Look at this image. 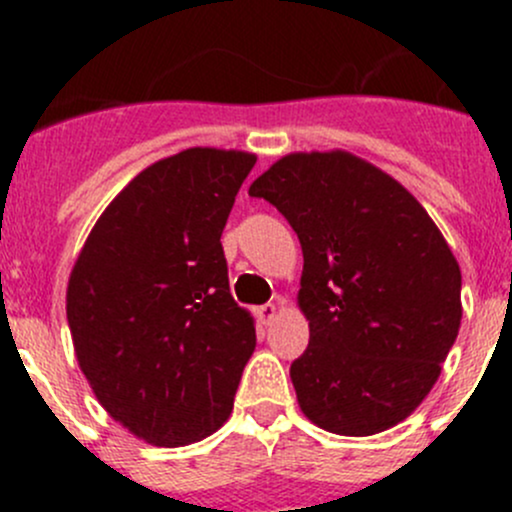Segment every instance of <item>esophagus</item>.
I'll return each mask as SVG.
<instances>
[{
	"instance_id": "34e87169",
	"label": "esophagus",
	"mask_w": 512,
	"mask_h": 512,
	"mask_svg": "<svg viewBox=\"0 0 512 512\" xmlns=\"http://www.w3.org/2000/svg\"><path fill=\"white\" fill-rule=\"evenodd\" d=\"M257 314H260V319H262V324H270L272 319L277 317V307L272 302H267V304H262L260 309H257Z\"/></svg>"
}]
</instances>
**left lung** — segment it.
Segmentation results:
<instances>
[{
    "instance_id": "obj_1",
    "label": "left lung",
    "mask_w": 512,
    "mask_h": 512,
    "mask_svg": "<svg viewBox=\"0 0 512 512\" xmlns=\"http://www.w3.org/2000/svg\"><path fill=\"white\" fill-rule=\"evenodd\" d=\"M297 232L309 347L289 366L299 409L371 436L428 396L461 327V267L414 195L344 151L289 153L250 185Z\"/></svg>"
}]
</instances>
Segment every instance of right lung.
I'll return each instance as SVG.
<instances>
[{"instance_id":"right-lung-1","label":"right lung","mask_w":512,"mask_h":512,"mask_svg":"<svg viewBox=\"0 0 512 512\" xmlns=\"http://www.w3.org/2000/svg\"><path fill=\"white\" fill-rule=\"evenodd\" d=\"M255 156L188 148L111 200L66 289L76 359L98 404L153 446L227 421L255 324L227 282L223 227Z\"/></svg>"}]
</instances>
